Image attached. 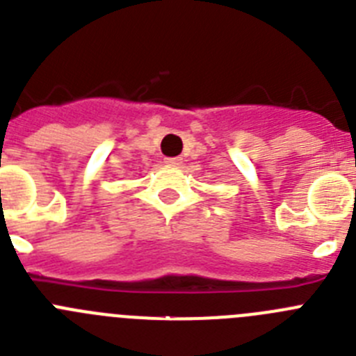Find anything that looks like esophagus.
Returning <instances> with one entry per match:
<instances>
[{"label":"esophagus","mask_w":356,"mask_h":356,"mask_svg":"<svg viewBox=\"0 0 356 356\" xmlns=\"http://www.w3.org/2000/svg\"><path fill=\"white\" fill-rule=\"evenodd\" d=\"M181 162H184V160H181L180 156H171V159H165V163H168V165H175V168L181 165Z\"/></svg>","instance_id":"obj_1"}]
</instances>
